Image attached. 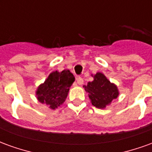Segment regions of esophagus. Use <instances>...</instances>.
Returning <instances> with one entry per match:
<instances>
[{"instance_id": "esophagus-1", "label": "esophagus", "mask_w": 152, "mask_h": 152, "mask_svg": "<svg viewBox=\"0 0 152 152\" xmlns=\"http://www.w3.org/2000/svg\"><path fill=\"white\" fill-rule=\"evenodd\" d=\"M76 81H77V84H78L79 86H81V85H83V83H84V80H83L81 77H78V78L76 79Z\"/></svg>"}]
</instances>
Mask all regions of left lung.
<instances>
[{
  "label": "left lung",
  "mask_w": 152,
  "mask_h": 152,
  "mask_svg": "<svg viewBox=\"0 0 152 152\" xmlns=\"http://www.w3.org/2000/svg\"><path fill=\"white\" fill-rule=\"evenodd\" d=\"M92 76L94 80L83 87L88 93L92 105L99 109H104L117 99L120 94L119 89L103 73L97 72Z\"/></svg>",
  "instance_id": "obj_1"
}]
</instances>
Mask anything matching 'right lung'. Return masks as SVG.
<instances>
[{
	"label": "right lung",
	"mask_w": 152,
	"mask_h": 152,
	"mask_svg": "<svg viewBox=\"0 0 152 152\" xmlns=\"http://www.w3.org/2000/svg\"><path fill=\"white\" fill-rule=\"evenodd\" d=\"M74 80L75 77L69 70H63L61 72H52L45 82L37 87L36 97L42 104L55 110L65 102Z\"/></svg>",
	"instance_id": "add662e5"
}]
</instances>
